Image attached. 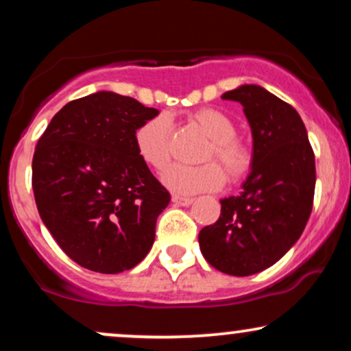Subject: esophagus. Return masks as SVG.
<instances>
[{"mask_svg": "<svg viewBox=\"0 0 351 351\" xmlns=\"http://www.w3.org/2000/svg\"><path fill=\"white\" fill-rule=\"evenodd\" d=\"M171 201L175 202L176 206H191L193 204V197H186V196H180V194H175L171 197Z\"/></svg>", "mask_w": 351, "mask_h": 351, "instance_id": "1", "label": "esophagus"}]
</instances>
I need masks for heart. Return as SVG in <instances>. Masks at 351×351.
Returning <instances> with one entry per match:
<instances>
[{"label":"heart","mask_w":351,"mask_h":351,"mask_svg":"<svg viewBox=\"0 0 351 351\" xmlns=\"http://www.w3.org/2000/svg\"><path fill=\"white\" fill-rule=\"evenodd\" d=\"M191 121L199 125L209 137V143L201 154V162L196 167L173 165L163 173V184L178 194H196L216 191L226 183V173L216 162L226 168L230 180L242 178L252 163L250 152L235 137V125L226 112L216 108H199L191 114ZM173 124L167 114H158L145 121L135 130V149L143 163L154 170L162 171L171 158Z\"/></svg>","instance_id":"1"}]
</instances>
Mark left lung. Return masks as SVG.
<instances>
[{"label": "left lung", "mask_w": 351, "mask_h": 351, "mask_svg": "<svg viewBox=\"0 0 351 351\" xmlns=\"http://www.w3.org/2000/svg\"><path fill=\"white\" fill-rule=\"evenodd\" d=\"M243 106L252 129V171L239 196L221 199V216L199 232L210 267L250 276L276 263L298 242L309 221L315 157L296 109L258 84L222 95Z\"/></svg>", "instance_id": "left-lung-1"}]
</instances>
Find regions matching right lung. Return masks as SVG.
I'll use <instances>...</instances> for the list:
<instances>
[{"label": "right lung", "mask_w": 351, "mask_h": 351, "mask_svg": "<svg viewBox=\"0 0 351 351\" xmlns=\"http://www.w3.org/2000/svg\"><path fill=\"white\" fill-rule=\"evenodd\" d=\"M155 116L158 109L137 99L98 91L65 104L37 142V210L80 267L121 273L150 252L170 193L138 157L134 137Z\"/></svg>", "instance_id": "obj_1"}]
</instances>
